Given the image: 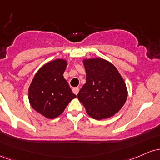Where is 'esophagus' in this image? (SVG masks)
Returning <instances> with one entry per match:
<instances>
[{"label":"esophagus","mask_w":160,"mask_h":160,"mask_svg":"<svg viewBox=\"0 0 160 160\" xmlns=\"http://www.w3.org/2000/svg\"><path fill=\"white\" fill-rule=\"evenodd\" d=\"M72 91H73V93H74L75 94H78V91H79V88H78V87H76V88H74L72 89Z\"/></svg>","instance_id":"obj_1"}]
</instances>
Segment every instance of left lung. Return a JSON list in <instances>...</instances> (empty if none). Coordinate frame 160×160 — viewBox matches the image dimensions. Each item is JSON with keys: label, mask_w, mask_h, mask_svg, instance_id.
<instances>
[{"label": "left lung", "mask_w": 160, "mask_h": 160, "mask_svg": "<svg viewBox=\"0 0 160 160\" xmlns=\"http://www.w3.org/2000/svg\"><path fill=\"white\" fill-rule=\"evenodd\" d=\"M86 82L78 92L79 101L93 119L112 117L122 109L128 97V89L113 64L100 57L84 59Z\"/></svg>", "instance_id": "obj_1"}]
</instances>
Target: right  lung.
Returning a JSON list of instances; mask_svg holds the SVG:
<instances>
[{
    "mask_svg": "<svg viewBox=\"0 0 160 160\" xmlns=\"http://www.w3.org/2000/svg\"><path fill=\"white\" fill-rule=\"evenodd\" d=\"M66 66L64 59L47 62L38 69L28 88L31 107L48 119L58 117L76 98L63 77Z\"/></svg>",
    "mask_w": 160,
    "mask_h": 160,
    "instance_id": "add662e5",
    "label": "right lung"
}]
</instances>
